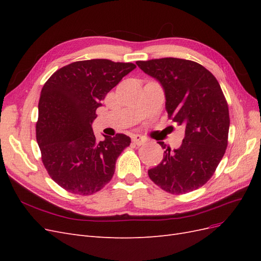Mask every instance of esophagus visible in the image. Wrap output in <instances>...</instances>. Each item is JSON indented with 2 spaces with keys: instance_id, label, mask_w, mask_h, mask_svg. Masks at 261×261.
<instances>
[{
  "instance_id": "esophagus-1",
  "label": "esophagus",
  "mask_w": 261,
  "mask_h": 261,
  "mask_svg": "<svg viewBox=\"0 0 261 261\" xmlns=\"http://www.w3.org/2000/svg\"><path fill=\"white\" fill-rule=\"evenodd\" d=\"M132 140H133V143L135 144V145H137V146H141V145L146 143V139L143 136H140V135H134Z\"/></svg>"
}]
</instances>
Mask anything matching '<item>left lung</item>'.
Instances as JSON below:
<instances>
[{"mask_svg": "<svg viewBox=\"0 0 261 261\" xmlns=\"http://www.w3.org/2000/svg\"><path fill=\"white\" fill-rule=\"evenodd\" d=\"M136 64L159 82L169 118L185 129L177 149L160 141L163 160L148 170L149 177L171 194L193 192L209 180L227 146L230 116L222 89L207 68L193 61L163 58Z\"/></svg>", "mask_w": 261, "mask_h": 261, "instance_id": "obj_1", "label": "left lung"}]
</instances>
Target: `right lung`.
I'll list each match as a JSON object with an SVG mask.
<instances>
[{
	"label": "right lung",
	"instance_id": "1",
	"mask_svg": "<svg viewBox=\"0 0 261 261\" xmlns=\"http://www.w3.org/2000/svg\"><path fill=\"white\" fill-rule=\"evenodd\" d=\"M135 68L133 63L106 59L80 61L60 68L44 84L37 141L49 175L67 192L91 195L111 180L130 138L116 134L97 141L91 125L107 93Z\"/></svg>",
	"mask_w": 261,
	"mask_h": 261
}]
</instances>
